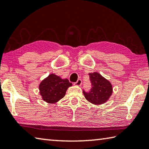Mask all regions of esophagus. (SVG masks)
<instances>
[{
    "label": "esophagus",
    "instance_id": "obj_1",
    "mask_svg": "<svg viewBox=\"0 0 149 149\" xmlns=\"http://www.w3.org/2000/svg\"><path fill=\"white\" fill-rule=\"evenodd\" d=\"M81 84H82V81H81V79H78V80H77V81L74 84V85H75V86H81Z\"/></svg>",
    "mask_w": 149,
    "mask_h": 149
}]
</instances>
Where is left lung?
I'll return each mask as SVG.
<instances>
[{"mask_svg":"<svg viewBox=\"0 0 149 149\" xmlns=\"http://www.w3.org/2000/svg\"><path fill=\"white\" fill-rule=\"evenodd\" d=\"M92 87L89 92H85V98L93 105L103 104L109 100L113 93V86L108 79L97 72L89 74Z\"/></svg>","mask_w":149,"mask_h":149,"instance_id":"8db88e82","label":"left lung"}]
</instances>
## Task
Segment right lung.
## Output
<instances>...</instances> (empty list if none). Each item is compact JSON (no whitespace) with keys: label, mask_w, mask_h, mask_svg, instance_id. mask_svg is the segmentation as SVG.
Masks as SVG:
<instances>
[{"label":"right lung","mask_w":149,"mask_h":149,"mask_svg":"<svg viewBox=\"0 0 149 149\" xmlns=\"http://www.w3.org/2000/svg\"><path fill=\"white\" fill-rule=\"evenodd\" d=\"M71 86L72 84L68 79L51 74L40 83V95L45 102L56 103L65 96L66 91Z\"/></svg>","instance_id":"add662e5"}]
</instances>
